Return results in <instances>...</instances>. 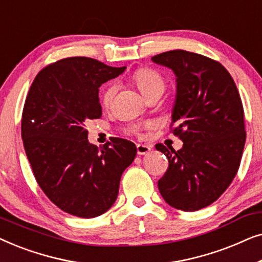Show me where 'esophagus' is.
Listing matches in <instances>:
<instances>
[{
    "mask_svg": "<svg viewBox=\"0 0 262 262\" xmlns=\"http://www.w3.org/2000/svg\"><path fill=\"white\" fill-rule=\"evenodd\" d=\"M151 151V146L145 144H137V154L138 155H146Z\"/></svg>",
    "mask_w": 262,
    "mask_h": 262,
    "instance_id": "esophagus-1",
    "label": "esophagus"
}]
</instances>
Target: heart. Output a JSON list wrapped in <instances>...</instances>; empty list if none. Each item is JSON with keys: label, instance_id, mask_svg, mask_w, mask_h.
Here are the masks:
<instances>
[{"label": "heart", "instance_id": "heart-1", "mask_svg": "<svg viewBox=\"0 0 262 262\" xmlns=\"http://www.w3.org/2000/svg\"><path fill=\"white\" fill-rule=\"evenodd\" d=\"M134 80L137 84L143 94H144L146 98H150L151 95L155 94H161L166 89L167 82L166 78H164L162 75H161L159 71L155 69H151V68H141V69L136 70L134 74ZM117 85L114 82H111L103 88L101 93V103L105 107H108L112 102L114 98V94H116ZM149 123H138V124H131L130 126L127 127L128 134H138L142 128L148 127Z\"/></svg>", "mask_w": 262, "mask_h": 262}]
</instances>
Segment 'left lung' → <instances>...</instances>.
<instances>
[{
	"label": "left lung",
	"instance_id": "left-lung-1",
	"mask_svg": "<svg viewBox=\"0 0 262 262\" xmlns=\"http://www.w3.org/2000/svg\"><path fill=\"white\" fill-rule=\"evenodd\" d=\"M151 60L177 76L171 131L184 142L178 151L156 144L169 162L160 193L175 209L200 210L223 194L238 170L246 143L241 98L228 70L209 57L173 50Z\"/></svg>",
	"mask_w": 262,
	"mask_h": 262
}]
</instances>
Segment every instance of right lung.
<instances>
[{
	"mask_svg": "<svg viewBox=\"0 0 262 262\" xmlns=\"http://www.w3.org/2000/svg\"><path fill=\"white\" fill-rule=\"evenodd\" d=\"M125 69L88 57L57 60L39 71L25 101L21 137L35 180L56 206L73 216L105 213L137 154L134 143L123 138L98 148L85 130V121L102 116L99 87Z\"/></svg>",
	"mask_w": 262,
	"mask_h": 262,
	"instance_id": "1",
	"label": "right lung"
}]
</instances>
